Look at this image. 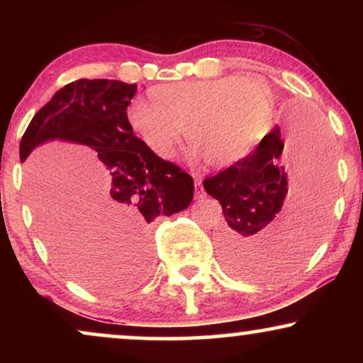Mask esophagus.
Segmentation results:
<instances>
[{
  "instance_id": "34e87169",
  "label": "esophagus",
  "mask_w": 363,
  "mask_h": 363,
  "mask_svg": "<svg viewBox=\"0 0 363 363\" xmlns=\"http://www.w3.org/2000/svg\"><path fill=\"white\" fill-rule=\"evenodd\" d=\"M205 190H203V185H201V180L200 178H195V196L200 200V198H205Z\"/></svg>"
}]
</instances>
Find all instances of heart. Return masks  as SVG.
Returning a JSON list of instances; mask_svg holds the SVG:
<instances>
[{"mask_svg": "<svg viewBox=\"0 0 363 363\" xmlns=\"http://www.w3.org/2000/svg\"><path fill=\"white\" fill-rule=\"evenodd\" d=\"M127 108L133 133L162 158H170L186 128L191 157L208 165L230 167L241 160L267 122L272 94L259 77L226 76L208 81L163 84Z\"/></svg>", "mask_w": 363, "mask_h": 363, "instance_id": "heart-1", "label": "heart"}]
</instances>
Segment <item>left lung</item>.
Masks as SVG:
<instances>
[{"instance_id": "left-lung-1", "label": "left lung", "mask_w": 363, "mask_h": 363, "mask_svg": "<svg viewBox=\"0 0 363 363\" xmlns=\"http://www.w3.org/2000/svg\"><path fill=\"white\" fill-rule=\"evenodd\" d=\"M301 190L284 211L286 172ZM330 142L314 113L299 112L284 132L274 127L255 150L203 186L225 215L218 251L230 274L261 277L309 255L327 218Z\"/></svg>"}]
</instances>
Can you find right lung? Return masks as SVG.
I'll use <instances>...</instances> for the list:
<instances>
[{
  "instance_id": "obj_1",
  "label": "right lung",
  "mask_w": 363,
  "mask_h": 363,
  "mask_svg": "<svg viewBox=\"0 0 363 363\" xmlns=\"http://www.w3.org/2000/svg\"><path fill=\"white\" fill-rule=\"evenodd\" d=\"M137 84L79 79L54 94L33 117L19 145L26 160L34 148L61 140L91 147L107 167L108 180L94 203L87 262L77 276L99 287L132 284L150 271V225L160 215L183 211L193 200V178L162 160L127 122ZM46 213L41 200L34 203ZM59 256L66 247L54 246ZM91 269V272H86Z\"/></svg>"
}]
</instances>
